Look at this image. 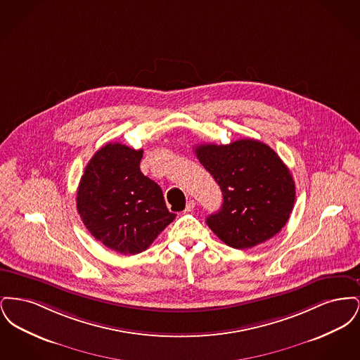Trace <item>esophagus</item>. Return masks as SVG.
<instances>
[{
    "label": "esophagus",
    "instance_id": "1",
    "mask_svg": "<svg viewBox=\"0 0 360 360\" xmlns=\"http://www.w3.org/2000/svg\"><path fill=\"white\" fill-rule=\"evenodd\" d=\"M194 207H195V201H194V200H188L186 207H185V212H186V213L191 212Z\"/></svg>",
    "mask_w": 360,
    "mask_h": 360
}]
</instances>
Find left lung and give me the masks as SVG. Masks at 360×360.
<instances>
[{"mask_svg": "<svg viewBox=\"0 0 360 360\" xmlns=\"http://www.w3.org/2000/svg\"><path fill=\"white\" fill-rule=\"evenodd\" d=\"M195 155L221 188V209L207 216L206 224L226 245L252 248L288 223L295 185L288 166L267 144L254 139L200 144Z\"/></svg>", "mask_w": 360, "mask_h": 360, "instance_id": "8db88e82", "label": "left lung"}]
</instances>
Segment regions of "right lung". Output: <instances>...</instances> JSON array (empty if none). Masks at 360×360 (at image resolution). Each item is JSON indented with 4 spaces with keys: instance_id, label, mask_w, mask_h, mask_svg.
Masks as SVG:
<instances>
[{
    "instance_id": "1",
    "label": "right lung",
    "mask_w": 360,
    "mask_h": 360,
    "mask_svg": "<svg viewBox=\"0 0 360 360\" xmlns=\"http://www.w3.org/2000/svg\"><path fill=\"white\" fill-rule=\"evenodd\" d=\"M141 158L143 150L105 144L87 163L77 191L87 231L122 255L146 251L175 219L160 186L140 172Z\"/></svg>"
}]
</instances>
